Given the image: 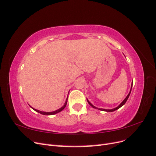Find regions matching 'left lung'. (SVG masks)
I'll use <instances>...</instances> for the list:
<instances>
[{
  "mask_svg": "<svg viewBox=\"0 0 156 156\" xmlns=\"http://www.w3.org/2000/svg\"><path fill=\"white\" fill-rule=\"evenodd\" d=\"M132 86H133V83H131V89H130V91H129V94H127V96H126V98L124 99V100H123V101H122L119 106L116 107H115V108H112V109H105V108H98V107H95V106H94V105L92 104V103L88 101V99H87V100L88 103H89V105H90L91 107H92L93 108H97V109H98V110H100V111H106V112H113V111H116V110H117V109H119V108H120L121 107H122V106H123V105L125 104L126 102V101H127V99H128V98H129V95H130V93H131V88H132Z\"/></svg>",
  "mask_w": 156,
  "mask_h": 156,
  "instance_id": "1",
  "label": "left lung"
}]
</instances>
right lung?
Listing matches in <instances>:
<instances>
[{
	"label": "right lung",
	"instance_id": "right-lung-1",
	"mask_svg": "<svg viewBox=\"0 0 156 156\" xmlns=\"http://www.w3.org/2000/svg\"><path fill=\"white\" fill-rule=\"evenodd\" d=\"M67 102H68V98H67L66 100V101H65V103H64V105L62 107L58 108V109H57V110L55 111H53V112H44V111H41L36 109V108H34L33 107H32L31 106H30V107L32 108L33 110H34L35 111L40 113V114H41V115H53L56 114V113H58V112H60V111H62L64 109V108L66 107V106Z\"/></svg>",
	"mask_w": 156,
	"mask_h": 156
}]
</instances>
